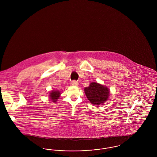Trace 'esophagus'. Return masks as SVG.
Returning <instances> with one entry per match:
<instances>
[{
	"mask_svg": "<svg viewBox=\"0 0 157 157\" xmlns=\"http://www.w3.org/2000/svg\"><path fill=\"white\" fill-rule=\"evenodd\" d=\"M71 85H73V86H78V83L77 81H74L71 82Z\"/></svg>",
	"mask_w": 157,
	"mask_h": 157,
	"instance_id": "34e87169",
	"label": "esophagus"
}]
</instances>
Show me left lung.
Returning <instances> with one entry per match:
<instances>
[{"mask_svg": "<svg viewBox=\"0 0 157 157\" xmlns=\"http://www.w3.org/2000/svg\"><path fill=\"white\" fill-rule=\"evenodd\" d=\"M84 92L90 103L94 105L103 104L109 96V89L97 82H91L88 87L84 88Z\"/></svg>", "mask_w": 157, "mask_h": 157, "instance_id": "1", "label": "left lung"}]
</instances>
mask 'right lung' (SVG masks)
<instances>
[{"instance_id": "add662e5", "label": "right lung", "mask_w": 157, "mask_h": 157, "mask_svg": "<svg viewBox=\"0 0 157 157\" xmlns=\"http://www.w3.org/2000/svg\"><path fill=\"white\" fill-rule=\"evenodd\" d=\"M60 95V93L59 91H58L57 90H52L50 93L49 98L51 99V101L52 102H55L59 98Z\"/></svg>"}]
</instances>
